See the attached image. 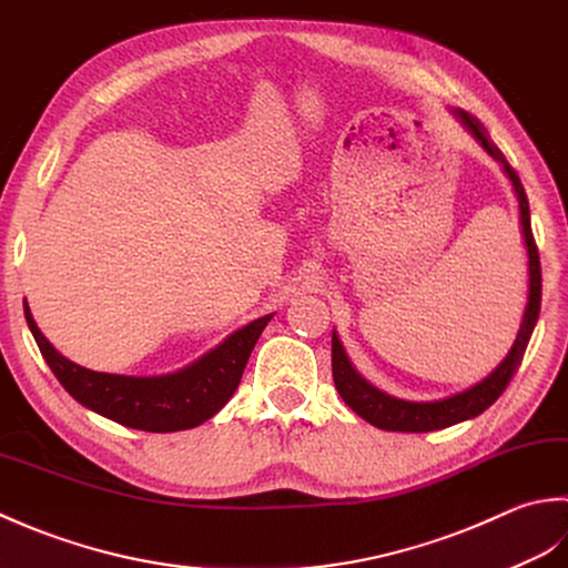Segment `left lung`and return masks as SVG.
Segmentation results:
<instances>
[{"mask_svg":"<svg viewBox=\"0 0 568 568\" xmlns=\"http://www.w3.org/2000/svg\"><path fill=\"white\" fill-rule=\"evenodd\" d=\"M454 114V120L466 130L476 144L488 154L493 161L500 164L505 179L510 181V186L517 195V205H519V227H523V237H525V247H527V257H529V292H527V304H525V314L523 321H519V331L517 338L513 343V348L507 351L503 357V363L497 365L488 377H483L476 385H470L468 389L456 392V395H448L444 399H432V402H409V399H399L392 397L387 392H382L375 387L373 382H367L361 373H357L355 365L351 363L348 353H345L338 331L333 328V382L338 395L348 407L363 416L365 422H369L377 429L385 432H409V434H424V432H438L446 429V426H454L460 422L476 419L478 414H483L490 404L503 395V389L510 385L513 375L517 373L519 363H523L527 343L531 338V331L537 326L539 318V306H541V267H539V252L535 245V237H531V223H529V203H527V193L523 189V181L515 173V169L507 164V159L503 156L500 149L493 144V139L488 130L468 114L466 110L450 108L448 110Z\"/></svg>","mask_w":568,"mask_h":568,"instance_id":"8db88e82","label":"left lung"}]
</instances>
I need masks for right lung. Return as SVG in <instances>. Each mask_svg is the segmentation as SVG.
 <instances>
[{"label": "right lung", "instance_id": "right-lung-1", "mask_svg": "<svg viewBox=\"0 0 568 568\" xmlns=\"http://www.w3.org/2000/svg\"><path fill=\"white\" fill-rule=\"evenodd\" d=\"M24 316L43 361L49 363L68 395L105 419L154 434L193 429L223 409L235 395L254 343L274 318V314L254 318L186 367L166 375L142 377L95 373L68 361L41 333L27 301Z\"/></svg>", "mask_w": 568, "mask_h": 568}]
</instances>
